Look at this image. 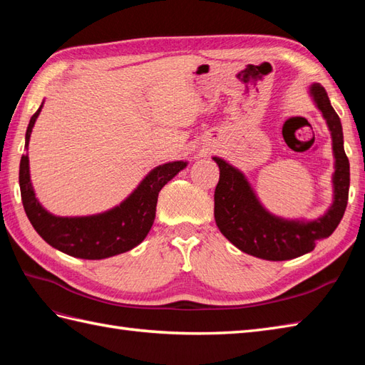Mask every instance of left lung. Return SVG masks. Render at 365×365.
Wrapping results in <instances>:
<instances>
[{
  "label": "left lung",
  "mask_w": 365,
  "mask_h": 365,
  "mask_svg": "<svg viewBox=\"0 0 365 365\" xmlns=\"http://www.w3.org/2000/svg\"><path fill=\"white\" fill-rule=\"evenodd\" d=\"M311 96L327 119L336 158L334 202L322 218L289 221L268 213L246 177L229 163L213 157L220 166V182L215 190L216 226L232 245L254 257L274 262L299 257L311 252L319 240L328 238L344 218L350 190V163L344 150L342 123L322 84H312Z\"/></svg>",
  "instance_id": "left-lung-1"
}]
</instances>
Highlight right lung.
<instances>
[{
    "instance_id": "1",
    "label": "right lung",
    "mask_w": 365,
    "mask_h": 365,
    "mask_svg": "<svg viewBox=\"0 0 365 365\" xmlns=\"http://www.w3.org/2000/svg\"><path fill=\"white\" fill-rule=\"evenodd\" d=\"M42 106L43 103L29 120L25 138L26 149ZM183 168H187V161H173L155 168L120 205L110 212L81 218H63L46 212L36 199L26 153L21 155L19 173L21 202L33 227L50 246L72 257L100 260L127 252L143 242L155 220L160 190Z\"/></svg>"
}]
</instances>
